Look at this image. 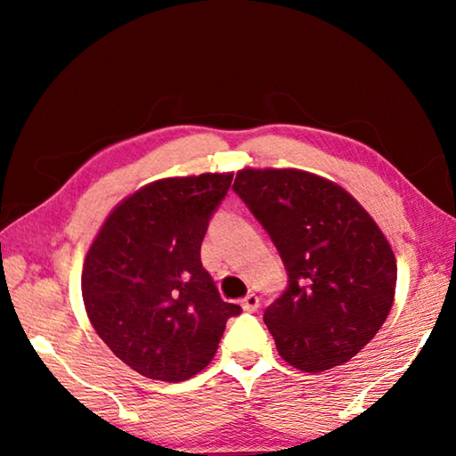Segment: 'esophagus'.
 Here are the masks:
<instances>
[{"label": "esophagus", "mask_w": 456, "mask_h": 456, "mask_svg": "<svg viewBox=\"0 0 456 456\" xmlns=\"http://www.w3.org/2000/svg\"><path fill=\"white\" fill-rule=\"evenodd\" d=\"M241 307L245 312H257L259 310V297L256 293H247V296L241 299Z\"/></svg>", "instance_id": "1"}]
</instances>
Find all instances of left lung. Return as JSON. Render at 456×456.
I'll use <instances>...</instances> for the list:
<instances>
[{
  "label": "left lung",
  "instance_id": "obj_1",
  "mask_svg": "<svg viewBox=\"0 0 456 456\" xmlns=\"http://www.w3.org/2000/svg\"><path fill=\"white\" fill-rule=\"evenodd\" d=\"M233 189L288 272L264 314L280 356L312 374L352 360L395 304L396 257L380 227L348 191L299 168H241Z\"/></svg>",
  "mask_w": 456,
  "mask_h": 456
}]
</instances>
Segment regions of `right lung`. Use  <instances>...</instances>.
I'll use <instances>...</instances> for the list:
<instances>
[{"label":"right lung","instance_id":"right-lung-1","mask_svg":"<svg viewBox=\"0 0 456 456\" xmlns=\"http://www.w3.org/2000/svg\"><path fill=\"white\" fill-rule=\"evenodd\" d=\"M233 173L171 176L122 199L82 267L96 334L134 372L189 380L211 364L231 315L200 264V243Z\"/></svg>","mask_w":456,"mask_h":456}]
</instances>
